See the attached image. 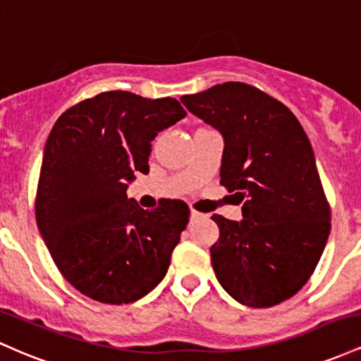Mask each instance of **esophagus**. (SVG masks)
Wrapping results in <instances>:
<instances>
[{
    "label": "esophagus",
    "instance_id": "esophagus-1",
    "mask_svg": "<svg viewBox=\"0 0 361 361\" xmlns=\"http://www.w3.org/2000/svg\"><path fill=\"white\" fill-rule=\"evenodd\" d=\"M202 214L201 213H197V212H194V209H191V220H197V218H201Z\"/></svg>",
    "mask_w": 361,
    "mask_h": 361
}]
</instances>
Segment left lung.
Wrapping results in <instances>:
<instances>
[{
  "instance_id": "1",
  "label": "left lung",
  "mask_w": 361,
  "mask_h": 361,
  "mask_svg": "<svg viewBox=\"0 0 361 361\" xmlns=\"http://www.w3.org/2000/svg\"><path fill=\"white\" fill-rule=\"evenodd\" d=\"M224 137L220 184L235 191L242 220L213 214L216 279L256 309L288 300L309 281L331 232V212L312 145L286 105L238 82L180 97Z\"/></svg>"
}]
</instances>
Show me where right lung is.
Wrapping results in <instances>:
<instances>
[{
	"label": "right lung",
	"instance_id": "1",
	"mask_svg": "<svg viewBox=\"0 0 361 361\" xmlns=\"http://www.w3.org/2000/svg\"><path fill=\"white\" fill-rule=\"evenodd\" d=\"M176 99L104 92L68 109L46 141L39 232L63 276L97 302L133 303L167 274L189 221L182 201L145 212L126 191L148 173L152 141L184 119Z\"/></svg>",
	"mask_w": 361,
	"mask_h": 361
}]
</instances>
